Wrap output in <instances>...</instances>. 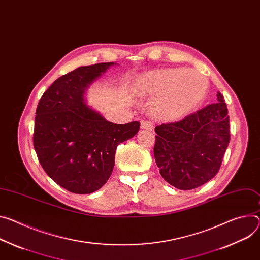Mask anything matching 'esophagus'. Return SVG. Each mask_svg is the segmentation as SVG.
Segmentation results:
<instances>
[{"instance_id": "1", "label": "esophagus", "mask_w": 260, "mask_h": 260, "mask_svg": "<svg viewBox=\"0 0 260 260\" xmlns=\"http://www.w3.org/2000/svg\"><path fill=\"white\" fill-rule=\"evenodd\" d=\"M141 128L147 129V131H152L153 124L149 120H143V121H141Z\"/></svg>"}]
</instances>
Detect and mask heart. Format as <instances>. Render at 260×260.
Here are the masks:
<instances>
[{
    "label": "heart",
    "mask_w": 260,
    "mask_h": 260,
    "mask_svg": "<svg viewBox=\"0 0 260 260\" xmlns=\"http://www.w3.org/2000/svg\"><path fill=\"white\" fill-rule=\"evenodd\" d=\"M207 79L196 70L167 68L153 70L141 78L138 91L156 96L153 113L162 119L174 120L195 108L204 98Z\"/></svg>",
    "instance_id": "b5f03b06"
}]
</instances>
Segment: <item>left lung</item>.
I'll return each mask as SVG.
<instances>
[{
    "instance_id": "1",
    "label": "left lung",
    "mask_w": 260,
    "mask_h": 260,
    "mask_svg": "<svg viewBox=\"0 0 260 260\" xmlns=\"http://www.w3.org/2000/svg\"><path fill=\"white\" fill-rule=\"evenodd\" d=\"M182 120L155 127L154 158L162 178L183 191L196 188L219 172L230 141L224 98Z\"/></svg>"
}]
</instances>
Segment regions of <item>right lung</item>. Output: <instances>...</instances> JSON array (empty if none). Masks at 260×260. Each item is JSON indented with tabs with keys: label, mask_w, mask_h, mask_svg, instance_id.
I'll use <instances>...</instances> for the list:
<instances>
[{
	"label": "right lung",
	"mask_w": 260,
	"mask_h": 260,
	"mask_svg": "<svg viewBox=\"0 0 260 260\" xmlns=\"http://www.w3.org/2000/svg\"><path fill=\"white\" fill-rule=\"evenodd\" d=\"M114 62L79 67L59 79L41 96L33 145L45 173L75 194L98 191L109 179L117 146L133 138L139 121L115 124L84 104L86 88Z\"/></svg>",
	"instance_id": "add662e5"
}]
</instances>
